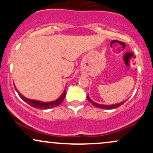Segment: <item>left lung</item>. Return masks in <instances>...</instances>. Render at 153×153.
<instances>
[{"label": "left lung", "mask_w": 153, "mask_h": 153, "mask_svg": "<svg viewBox=\"0 0 153 153\" xmlns=\"http://www.w3.org/2000/svg\"><path fill=\"white\" fill-rule=\"evenodd\" d=\"M87 99H88V100L89 102H90L91 104L94 105V106L97 107V108H103V109H112V108H118L119 106H120L121 105H122L123 103H124L126 101H127V100H126V101H122V102H121V103H117V104L104 105V104H99V103H97L94 102V101H92V100L90 99V97H89L88 95V96H87Z\"/></svg>", "instance_id": "8db88e82"}]
</instances>
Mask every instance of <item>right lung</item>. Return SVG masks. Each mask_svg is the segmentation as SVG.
<instances>
[{
  "mask_svg": "<svg viewBox=\"0 0 153 153\" xmlns=\"http://www.w3.org/2000/svg\"><path fill=\"white\" fill-rule=\"evenodd\" d=\"M16 90L17 92L19 93V96H20L21 99H22L23 101H25L26 103H27L28 104L30 105L31 106L34 107V108H39V109H48V108H54V107L59 106V105L63 101L65 97V94H66V90H65L64 93L62 94V96H61L59 99L55 100V101H50V102H42V101H36V100H31V99H27V98L24 97V96H22L21 94H19V92L16 88Z\"/></svg>",
  "mask_w": 153,
  "mask_h": 153,
  "instance_id": "1",
  "label": "right lung"
}]
</instances>
